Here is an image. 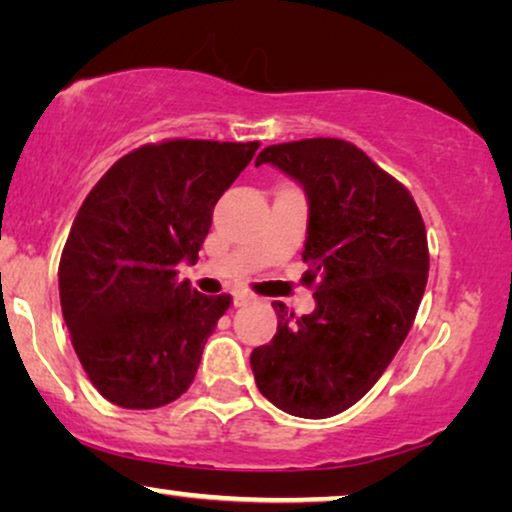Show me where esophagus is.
I'll list each match as a JSON object with an SVG mask.
<instances>
[{
  "mask_svg": "<svg viewBox=\"0 0 512 512\" xmlns=\"http://www.w3.org/2000/svg\"><path fill=\"white\" fill-rule=\"evenodd\" d=\"M251 298H254V296H251V293H247V291H235V293H233V303H235V307L247 305Z\"/></svg>",
  "mask_w": 512,
  "mask_h": 512,
  "instance_id": "esophagus-1",
  "label": "esophagus"
}]
</instances>
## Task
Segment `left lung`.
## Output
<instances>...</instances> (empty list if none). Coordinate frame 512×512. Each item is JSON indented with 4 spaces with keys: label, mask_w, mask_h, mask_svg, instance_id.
<instances>
[{
    "label": "left lung",
    "mask_w": 512,
    "mask_h": 512,
    "mask_svg": "<svg viewBox=\"0 0 512 512\" xmlns=\"http://www.w3.org/2000/svg\"><path fill=\"white\" fill-rule=\"evenodd\" d=\"M305 188L303 284L314 312L275 300L277 333L251 352L256 387L279 410L324 419L352 408L403 345L429 277L422 214L408 188L345 139L272 144L256 158Z\"/></svg>",
    "instance_id": "8db88e82"
}]
</instances>
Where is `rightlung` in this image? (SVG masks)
<instances>
[{"mask_svg":"<svg viewBox=\"0 0 512 512\" xmlns=\"http://www.w3.org/2000/svg\"><path fill=\"white\" fill-rule=\"evenodd\" d=\"M258 142L165 139L116 160L76 214L62 249V317L93 387L151 410L191 387L228 293L202 296L177 277L195 263L214 205Z\"/></svg>","mask_w":512,"mask_h":512,"instance_id":"1","label":"right lung"}]
</instances>
